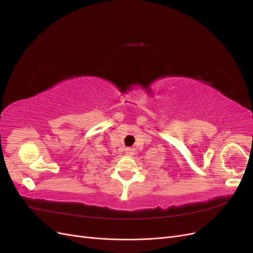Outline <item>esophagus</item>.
<instances>
[{
	"label": "esophagus",
	"instance_id": "34e87169",
	"mask_svg": "<svg viewBox=\"0 0 253 253\" xmlns=\"http://www.w3.org/2000/svg\"><path fill=\"white\" fill-rule=\"evenodd\" d=\"M126 154L127 156H133L135 154V150L134 148H126Z\"/></svg>",
	"mask_w": 253,
	"mask_h": 253
}]
</instances>
